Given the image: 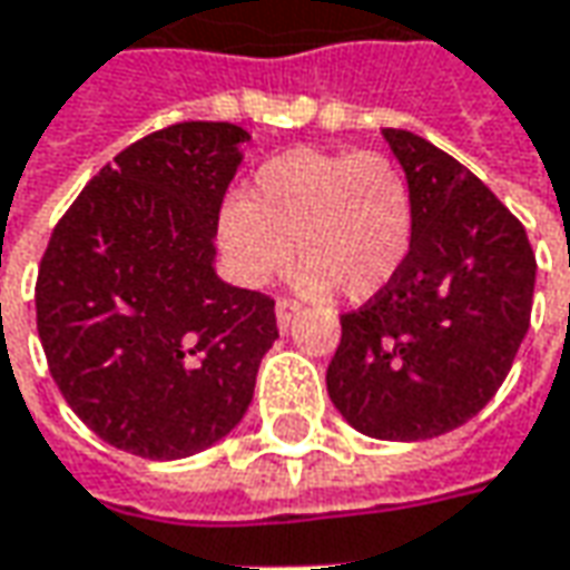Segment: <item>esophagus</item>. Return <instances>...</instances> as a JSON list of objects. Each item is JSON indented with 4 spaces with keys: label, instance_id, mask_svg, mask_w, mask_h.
<instances>
[{
    "label": "esophagus",
    "instance_id": "esophagus-1",
    "mask_svg": "<svg viewBox=\"0 0 570 570\" xmlns=\"http://www.w3.org/2000/svg\"><path fill=\"white\" fill-rule=\"evenodd\" d=\"M299 318V303L293 299H277V327L281 331H289V324Z\"/></svg>",
    "mask_w": 570,
    "mask_h": 570
}]
</instances>
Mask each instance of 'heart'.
Returning <instances> with one entry per match:
<instances>
[{
	"label": "heart",
	"mask_w": 570,
	"mask_h": 570,
	"mask_svg": "<svg viewBox=\"0 0 570 570\" xmlns=\"http://www.w3.org/2000/svg\"><path fill=\"white\" fill-rule=\"evenodd\" d=\"M413 229V191L391 157L296 148L258 167L239 202H226L217 243L243 286H267L293 255L303 296L341 289L365 303L397 281Z\"/></svg>",
	"instance_id": "heart-1"
}]
</instances>
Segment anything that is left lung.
I'll return each instance as SVG.
<instances>
[{
    "label": "left lung",
    "instance_id": "1",
    "mask_svg": "<svg viewBox=\"0 0 570 570\" xmlns=\"http://www.w3.org/2000/svg\"><path fill=\"white\" fill-rule=\"evenodd\" d=\"M416 229L397 281L341 318L327 394L356 432L420 442L473 420L511 372L533 308L527 229L451 154L382 128Z\"/></svg>",
    "mask_w": 570,
    "mask_h": 570
}]
</instances>
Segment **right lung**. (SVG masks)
Instances as JSON below:
<instances>
[{
    "instance_id": "add662e5",
    "label": "right lung",
    "mask_w": 570,
    "mask_h": 570,
    "mask_svg": "<svg viewBox=\"0 0 570 570\" xmlns=\"http://www.w3.org/2000/svg\"><path fill=\"white\" fill-rule=\"evenodd\" d=\"M246 141L229 122L160 128L116 154L52 229L37 334L66 403L119 451L179 461L220 442L277 341L274 299L214 271Z\"/></svg>"
}]
</instances>
